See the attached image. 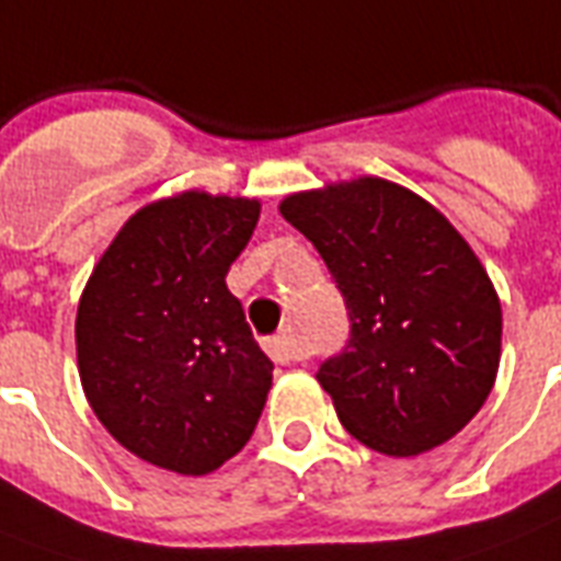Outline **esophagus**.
I'll use <instances>...</instances> for the list:
<instances>
[{
	"label": "esophagus",
	"mask_w": 561,
	"mask_h": 561,
	"mask_svg": "<svg viewBox=\"0 0 561 561\" xmlns=\"http://www.w3.org/2000/svg\"><path fill=\"white\" fill-rule=\"evenodd\" d=\"M266 353L272 362H277V365H289V362H298V358H304V351L301 344L295 342V335L289 333H277L272 335V339H266Z\"/></svg>",
	"instance_id": "esophagus-1"
}]
</instances>
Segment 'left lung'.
Returning a JSON list of instances; mask_svg holds the SVG:
<instances>
[{
	"label": "left lung",
	"instance_id": "8db88e82",
	"mask_svg": "<svg viewBox=\"0 0 561 561\" xmlns=\"http://www.w3.org/2000/svg\"><path fill=\"white\" fill-rule=\"evenodd\" d=\"M280 214L324 257L351 339L316 379L367 449L414 458L490 397L501 301L458 228L408 187L358 176L286 196Z\"/></svg>",
	"mask_w": 561,
	"mask_h": 561
}]
</instances>
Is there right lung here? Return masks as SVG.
Instances as JSON below:
<instances>
[{
  "mask_svg": "<svg viewBox=\"0 0 561 561\" xmlns=\"http://www.w3.org/2000/svg\"><path fill=\"white\" fill-rule=\"evenodd\" d=\"M260 203L205 191L145 205L80 295L83 393L103 428L147 463L208 474L252 437L275 365L226 275Z\"/></svg>",
  "mask_w": 561,
  "mask_h": 561,
  "instance_id": "1",
  "label": "right lung"
}]
</instances>
